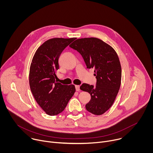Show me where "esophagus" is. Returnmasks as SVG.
<instances>
[{
    "instance_id": "obj_1",
    "label": "esophagus",
    "mask_w": 153,
    "mask_h": 153,
    "mask_svg": "<svg viewBox=\"0 0 153 153\" xmlns=\"http://www.w3.org/2000/svg\"><path fill=\"white\" fill-rule=\"evenodd\" d=\"M75 88H76V90L77 91H79L80 90V86L79 85H75Z\"/></svg>"
}]
</instances>
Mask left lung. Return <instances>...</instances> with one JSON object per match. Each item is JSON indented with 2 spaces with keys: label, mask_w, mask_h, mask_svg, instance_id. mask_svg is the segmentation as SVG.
<instances>
[{
  "label": "left lung",
  "mask_w": 153,
  "mask_h": 153,
  "mask_svg": "<svg viewBox=\"0 0 153 153\" xmlns=\"http://www.w3.org/2000/svg\"><path fill=\"white\" fill-rule=\"evenodd\" d=\"M70 47L82 56L87 68H93L96 85L83 83L80 88L90 94L91 100L85 105L86 110L101 115L110 108L120 89L122 70L115 50L96 37L76 40Z\"/></svg>",
  "instance_id": "left-lung-1"
}]
</instances>
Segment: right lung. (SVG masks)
<instances>
[{
  "instance_id": "obj_1",
  "label": "right lung",
  "mask_w": 153,
  "mask_h": 153,
  "mask_svg": "<svg viewBox=\"0 0 153 153\" xmlns=\"http://www.w3.org/2000/svg\"><path fill=\"white\" fill-rule=\"evenodd\" d=\"M74 40L49 39L39 47L32 60L29 74L30 89L37 103L50 116L62 113L76 91L74 85L57 82L55 74L59 68L60 54Z\"/></svg>"
}]
</instances>
